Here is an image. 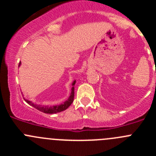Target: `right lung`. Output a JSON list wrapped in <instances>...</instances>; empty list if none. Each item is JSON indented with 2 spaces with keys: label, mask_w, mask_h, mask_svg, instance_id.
<instances>
[{
  "label": "right lung",
  "mask_w": 156,
  "mask_h": 156,
  "mask_svg": "<svg viewBox=\"0 0 156 156\" xmlns=\"http://www.w3.org/2000/svg\"><path fill=\"white\" fill-rule=\"evenodd\" d=\"M21 65V62H19V67ZM76 83V80H74L73 82V87L71 89V94H70V96L69 97V98L65 101L64 103L61 105H53V106H48V105H37L33 103L30 101L27 100V99H25L24 100L26 101V102L28 103L29 105H30L31 106L34 107L35 108H37V110H39V111L42 112H44V113H48V114H54V113H57V112H62L64 110H66V108H68L70 106V105L73 103L74 99V85Z\"/></svg>",
  "instance_id": "right-lung-1"
}]
</instances>
